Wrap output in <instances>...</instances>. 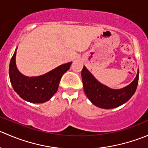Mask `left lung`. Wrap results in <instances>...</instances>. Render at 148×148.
Masks as SVG:
<instances>
[{
  "label": "left lung",
  "instance_id": "1",
  "mask_svg": "<svg viewBox=\"0 0 148 148\" xmlns=\"http://www.w3.org/2000/svg\"><path fill=\"white\" fill-rule=\"evenodd\" d=\"M82 78L84 90L92 104L100 108L112 109L127 102L135 94L138 84L139 70L133 82L120 89H110L99 82L85 66L82 70Z\"/></svg>",
  "mask_w": 148,
  "mask_h": 148
}]
</instances>
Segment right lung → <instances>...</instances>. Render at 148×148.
<instances>
[{
    "label": "right lung",
    "instance_id": "right-lung-1",
    "mask_svg": "<svg viewBox=\"0 0 148 148\" xmlns=\"http://www.w3.org/2000/svg\"><path fill=\"white\" fill-rule=\"evenodd\" d=\"M16 53H13L9 66L10 80L15 92L22 99L31 103L49 100L57 91L62 77L70 68L71 62L59 66L44 75L28 77L18 70Z\"/></svg>",
    "mask_w": 148,
    "mask_h": 148
}]
</instances>
